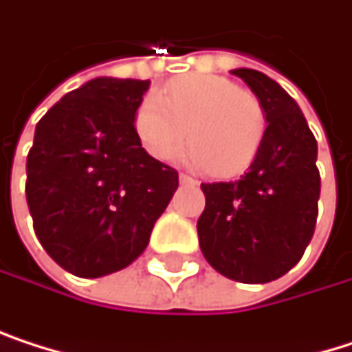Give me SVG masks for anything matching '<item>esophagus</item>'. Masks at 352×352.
<instances>
[{"instance_id":"esophagus-1","label":"esophagus","mask_w":352,"mask_h":352,"mask_svg":"<svg viewBox=\"0 0 352 352\" xmlns=\"http://www.w3.org/2000/svg\"><path fill=\"white\" fill-rule=\"evenodd\" d=\"M178 178H180L182 184H197V180H195L192 176H188V174H180Z\"/></svg>"}]
</instances>
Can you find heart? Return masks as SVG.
<instances>
[{"instance_id":"b5f03b06","label":"heart","mask_w":352,"mask_h":352,"mask_svg":"<svg viewBox=\"0 0 352 352\" xmlns=\"http://www.w3.org/2000/svg\"><path fill=\"white\" fill-rule=\"evenodd\" d=\"M133 126L153 160H170L190 137L188 164L234 176L257 160L267 135V113L257 95L224 76L186 74L170 80L162 97L145 95Z\"/></svg>"}]
</instances>
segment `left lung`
Here are the masks:
<instances>
[{
    "label": "left lung",
    "mask_w": 352,
    "mask_h": 352,
    "mask_svg": "<svg viewBox=\"0 0 352 352\" xmlns=\"http://www.w3.org/2000/svg\"><path fill=\"white\" fill-rule=\"evenodd\" d=\"M232 74L261 99L267 135L239 180L201 184L205 209L197 232L215 272L243 284H265L292 270L314 236L322 188L318 141L276 80L251 68Z\"/></svg>",
    "instance_id": "left-lung-1"
}]
</instances>
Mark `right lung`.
<instances>
[{
  "label": "right lung",
  "mask_w": 352,
  "mask_h": 352,
  "mask_svg": "<svg viewBox=\"0 0 352 352\" xmlns=\"http://www.w3.org/2000/svg\"><path fill=\"white\" fill-rule=\"evenodd\" d=\"M149 80L93 78L34 128L26 203L47 255L80 278L124 270L147 247L178 172L139 143L133 116Z\"/></svg>",
  "instance_id": "1"
}]
</instances>
